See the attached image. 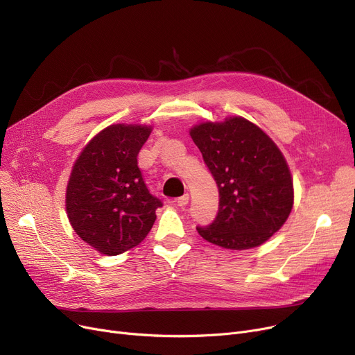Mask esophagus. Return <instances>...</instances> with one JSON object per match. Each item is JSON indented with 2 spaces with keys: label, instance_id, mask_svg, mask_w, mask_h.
I'll return each mask as SVG.
<instances>
[{
  "label": "esophagus",
  "instance_id": "1",
  "mask_svg": "<svg viewBox=\"0 0 355 355\" xmlns=\"http://www.w3.org/2000/svg\"><path fill=\"white\" fill-rule=\"evenodd\" d=\"M189 200H190V196L189 194H184L182 197H180V198H177V206L178 207H185L189 204Z\"/></svg>",
  "mask_w": 355,
  "mask_h": 355
}]
</instances>
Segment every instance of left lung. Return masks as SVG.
Returning a JSON list of instances; mask_svg holds the SVG:
<instances>
[{
    "instance_id": "8db88e82",
    "label": "left lung",
    "mask_w": 355,
    "mask_h": 355,
    "mask_svg": "<svg viewBox=\"0 0 355 355\" xmlns=\"http://www.w3.org/2000/svg\"><path fill=\"white\" fill-rule=\"evenodd\" d=\"M190 135L218 187V213L198 234L225 249L263 245L289 217L293 180L285 157L257 125L241 116L193 126Z\"/></svg>"
}]
</instances>
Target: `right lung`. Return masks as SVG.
Wrapping results in <instances>:
<instances>
[{
    "instance_id": "add662e5",
    "label": "right lung",
    "mask_w": 355,
    "mask_h": 355,
    "mask_svg": "<svg viewBox=\"0 0 355 355\" xmlns=\"http://www.w3.org/2000/svg\"><path fill=\"white\" fill-rule=\"evenodd\" d=\"M151 130L146 125H110L89 141L73 165L66 213L76 234L102 254L138 246L162 206L149 194L137 159Z\"/></svg>"
}]
</instances>
